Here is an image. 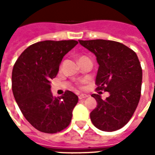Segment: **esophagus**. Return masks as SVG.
<instances>
[{"label": "esophagus", "instance_id": "obj_1", "mask_svg": "<svg viewBox=\"0 0 155 155\" xmlns=\"http://www.w3.org/2000/svg\"><path fill=\"white\" fill-rule=\"evenodd\" d=\"M86 97H88V96L87 95H84V94H81V95L78 96V98L79 99H84L86 98Z\"/></svg>", "mask_w": 155, "mask_h": 155}]
</instances>
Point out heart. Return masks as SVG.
Instances as JSON below:
<instances>
[{
  "mask_svg": "<svg viewBox=\"0 0 155 155\" xmlns=\"http://www.w3.org/2000/svg\"><path fill=\"white\" fill-rule=\"evenodd\" d=\"M81 58H82V57H81Z\"/></svg>",
  "mask_w": 155,
  "mask_h": 155,
  "instance_id": "obj_1",
  "label": "heart"
}]
</instances>
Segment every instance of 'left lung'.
<instances>
[{
  "label": "left lung",
  "mask_w": 155,
  "mask_h": 155,
  "mask_svg": "<svg viewBox=\"0 0 155 155\" xmlns=\"http://www.w3.org/2000/svg\"><path fill=\"white\" fill-rule=\"evenodd\" d=\"M78 41L97 57V90L110 93L105 100L100 95H91L97 106L91 111V120L100 130H118L131 119L140 101L142 70L139 58L133 50L116 41Z\"/></svg>",
  "instance_id": "1"
}]
</instances>
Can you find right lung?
<instances>
[{
	"mask_svg": "<svg viewBox=\"0 0 155 155\" xmlns=\"http://www.w3.org/2000/svg\"><path fill=\"white\" fill-rule=\"evenodd\" d=\"M78 42L45 40L28 46L12 71V90L21 113L40 132L54 134L67 128L78 97L66 91L53 97L50 80L58 72L64 56Z\"/></svg>",
	"mask_w": 155,
	"mask_h": 155,
	"instance_id": "right-lung-1",
	"label": "right lung"
}]
</instances>
